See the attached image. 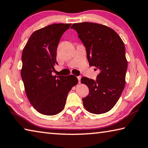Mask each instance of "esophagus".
<instances>
[{
  "instance_id": "obj_1",
  "label": "esophagus",
  "mask_w": 148,
  "mask_h": 148,
  "mask_svg": "<svg viewBox=\"0 0 148 148\" xmlns=\"http://www.w3.org/2000/svg\"><path fill=\"white\" fill-rule=\"evenodd\" d=\"M77 79H78V82L80 83V82H81V76H77Z\"/></svg>"
}]
</instances>
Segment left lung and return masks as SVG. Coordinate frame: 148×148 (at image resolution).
<instances>
[{
    "mask_svg": "<svg viewBox=\"0 0 148 148\" xmlns=\"http://www.w3.org/2000/svg\"><path fill=\"white\" fill-rule=\"evenodd\" d=\"M71 28L78 34L89 65L100 71L96 80L82 77L81 82L89 89L88 95L82 99L83 106L92 114L108 112L125 87L127 61L124 43L116 32L100 24L74 23Z\"/></svg>",
    "mask_w": 148,
    "mask_h": 148,
    "instance_id": "obj_1",
    "label": "left lung"
}]
</instances>
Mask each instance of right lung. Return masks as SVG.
I'll list each match as a JSON object with an SVG mask.
<instances>
[{"instance_id":"add662e5","label":"right lung","mask_w":148,"mask_h":148,"mask_svg":"<svg viewBox=\"0 0 148 148\" xmlns=\"http://www.w3.org/2000/svg\"><path fill=\"white\" fill-rule=\"evenodd\" d=\"M71 24H53L34 32L22 54L21 77L28 100L39 113L52 116L62 111L67 95L78 80L73 75H52L57 48Z\"/></svg>"}]
</instances>
